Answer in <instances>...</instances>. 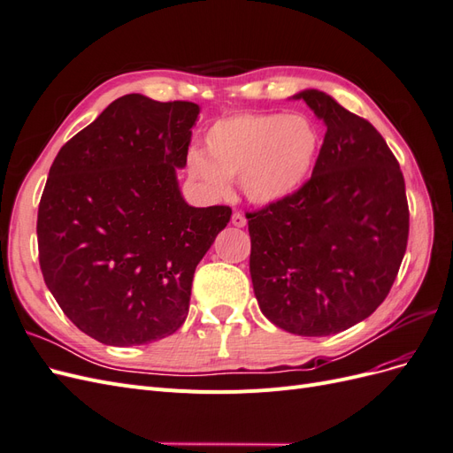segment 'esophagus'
Listing matches in <instances>:
<instances>
[{
  "mask_svg": "<svg viewBox=\"0 0 453 453\" xmlns=\"http://www.w3.org/2000/svg\"><path fill=\"white\" fill-rule=\"evenodd\" d=\"M245 223H248V219L243 217V213H240V211H234V213H232V225L238 226V228H242V226H245Z\"/></svg>",
  "mask_w": 453,
  "mask_h": 453,
  "instance_id": "esophagus-1",
  "label": "esophagus"
}]
</instances>
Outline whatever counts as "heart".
<instances>
[{"instance_id": "obj_1", "label": "heart", "mask_w": 453, "mask_h": 453, "mask_svg": "<svg viewBox=\"0 0 453 453\" xmlns=\"http://www.w3.org/2000/svg\"><path fill=\"white\" fill-rule=\"evenodd\" d=\"M321 150L319 128L304 115L238 113L217 119L203 135V153H190V177L223 196L240 180L255 203L289 198L313 172Z\"/></svg>"}]
</instances>
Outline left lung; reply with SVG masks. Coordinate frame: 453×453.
Listing matches in <instances>:
<instances>
[{"label": "left lung", "instance_id": "1", "mask_svg": "<svg viewBox=\"0 0 453 453\" xmlns=\"http://www.w3.org/2000/svg\"><path fill=\"white\" fill-rule=\"evenodd\" d=\"M304 100L326 127L310 180L245 213L258 308L283 331L328 336L366 319L391 291L410 213L399 162L381 134L319 90Z\"/></svg>", "mask_w": 453, "mask_h": 453}]
</instances>
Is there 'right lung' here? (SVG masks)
I'll use <instances>...</instances> for the list:
<instances>
[{
  "instance_id": "add662e5",
  "label": "right lung",
  "mask_w": 453,
  "mask_h": 453,
  "mask_svg": "<svg viewBox=\"0 0 453 453\" xmlns=\"http://www.w3.org/2000/svg\"><path fill=\"white\" fill-rule=\"evenodd\" d=\"M193 102L127 94L54 158L37 211L39 266L70 321L107 346L150 344L188 313L196 265L232 210L193 208L177 185Z\"/></svg>"
}]
</instances>
